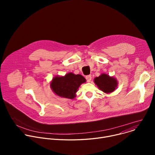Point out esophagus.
Returning <instances> with one entry per match:
<instances>
[{
  "instance_id": "obj_1",
  "label": "esophagus",
  "mask_w": 155,
  "mask_h": 155,
  "mask_svg": "<svg viewBox=\"0 0 155 155\" xmlns=\"http://www.w3.org/2000/svg\"><path fill=\"white\" fill-rule=\"evenodd\" d=\"M91 78H92V77H91V75H90L86 76V79L87 82H90L91 80Z\"/></svg>"
}]
</instances>
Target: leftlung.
I'll use <instances>...</instances> for the list:
<instances>
[{"label": "left lung", "instance_id": "1", "mask_svg": "<svg viewBox=\"0 0 155 155\" xmlns=\"http://www.w3.org/2000/svg\"><path fill=\"white\" fill-rule=\"evenodd\" d=\"M94 83L101 90L106 93L113 92L117 86V81L105 74L94 78Z\"/></svg>", "mask_w": 155, "mask_h": 155}]
</instances>
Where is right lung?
<instances>
[{
  "label": "right lung",
  "mask_w": 155,
  "mask_h": 155,
  "mask_svg": "<svg viewBox=\"0 0 155 155\" xmlns=\"http://www.w3.org/2000/svg\"><path fill=\"white\" fill-rule=\"evenodd\" d=\"M85 81L86 79L82 75L69 73L64 77H55L51 83V87L54 93L58 96L74 99L78 88L81 84Z\"/></svg>",
  "instance_id": "1"
}]
</instances>
